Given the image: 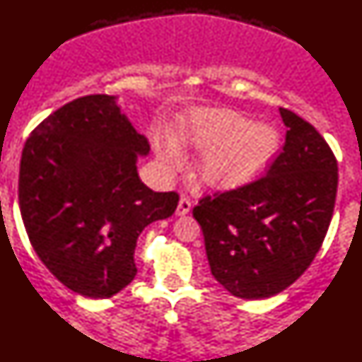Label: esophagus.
Masks as SVG:
<instances>
[{
  "instance_id": "34e87169",
  "label": "esophagus",
  "mask_w": 362,
  "mask_h": 362,
  "mask_svg": "<svg viewBox=\"0 0 362 362\" xmlns=\"http://www.w3.org/2000/svg\"><path fill=\"white\" fill-rule=\"evenodd\" d=\"M192 209V200L189 199V197H182L180 202H178V207H177V214L178 215H185L189 214Z\"/></svg>"
}]
</instances>
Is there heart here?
<instances>
[{"instance_id":"heart-1","label":"heart","mask_w":362,"mask_h":362,"mask_svg":"<svg viewBox=\"0 0 362 362\" xmlns=\"http://www.w3.org/2000/svg\"><path fill=\"white\" fill-rule=\"evenodd\" d=\"M185 140L197 148L207 150L200 163V175L205 182L239 187L271 163L281 136L271 123H252L232 110H210L195 117ZM160 157L165 163H173L178 152L170 147Z\"/></svg>"}]
</instances>
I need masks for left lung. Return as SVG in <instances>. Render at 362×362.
<instances>
[{
	"instance_id": "left-lung-1",
	"label": "left lung",
	"mask_w": 362,
	"mask_h": 362,
	"mask_svg": "<svg viewBox=\"0 0 362 362\" xmlns=\"http://www.w3.org/2000/svg\"><path fill=\"white\" fill-rule=\"evenodd\" d=\"M279 110L286 141L267 172L204 195L194 207L212 276L240 299L276 296L303 276L321 249L336 204L331 147L309 122Z\"/></svg>"
}]
</instances>
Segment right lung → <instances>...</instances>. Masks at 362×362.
<instances>
[{
    "label": "right lung",
    "instance_id": "obj_1",
    "mask_svg": "<svg viewBox=\"0 0 362 362\" xmlns=\"http://www.w3.org/2000/svg\"><path fill=\"white\" fill-rule=\"evenodd\" d=\"M150 145L110 95L63 105L31 132L21 153L18 200L26 234L63 286L107 299L134 281L136 240L170 217L177 192L140 180Z\"/></svg>",
    "mask_w": 362,
    "mask_h": 362
}]
</instances>
